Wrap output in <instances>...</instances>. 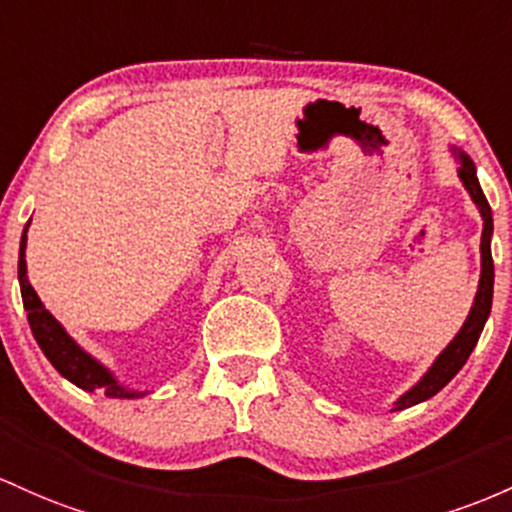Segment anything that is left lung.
I'll use <instances>...</instances> for the list:
<instances>
[{"instance_id": "left-lung-1", "label": "left lung", "mask_w": 512, "mask_h": 512, "mask_svg": "<svg viewBox=\"0 0 512 512\" xmlns=\"http://www.w3.org/2000/svg\"><path fill=\"white\" fill-rule=\"evenodd\" d=\"M462 159V166H459V179H462L464 188H467L472 200L479 208L481 217H484V232H481V280H479V290H476L474 297V307L469 312L467 321L459 329L455 336V341L450 343L445 350L440 353V358L435 360L433 367L426 372L421 382L401 396L396 401V409H409L413 404H421V401L430 399L433 394H438L452 377L462 370V365L467 363V358L472 355V350L479 341L481 331H484V324L491 314V300H493V258H491V234H493V217H491V205H488L484 191H481L479 179H476V169L474 162L467 157V154H459Z\"/></svg>"}]
</instances>
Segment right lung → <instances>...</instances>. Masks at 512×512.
I'll use <instances>...</instances> for the list:
<instances>
[{
	"instance_id": "right-lung-1",
	"label": "right lung",
	"mask_w": 512,
	"mask_h": 512,
	"mask_svg": "<svg viewBox=\"0 0 512 512\" xmlns=\"http://www.w3.org/2000/svg\"><path fill=\"white\" fill-rule=\"evenodd\" d=\"M26 229L21 234V249H19V283H21V297H24V309L28 312V324H31L33 336H36L40 350L45 353V358L53 363V367L60 372L62 377H67L72 384H77L84 392H94L101 389L106 396H140V392H130V389L120 387L113 380L111 372L106 367L96 363L89 353H84L77 343L67 336V331L57 324V319L48 309L43 307V302L38 300L36 290L26 278Z\"/></svg>"
}]
</instances>
